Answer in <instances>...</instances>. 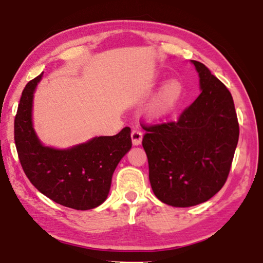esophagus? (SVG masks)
Wrapping results in <instances>:
<instances>
[{"label":"esophagus","instance_id":"34e87169","mask_svg":"<svg viewBox=\"0 0 263 263\" xmlns=\"http://www.w3.org/2000/svg\"><path fill=\"white\" fill-rule=\"evenodd\" d=\"M131 139L133 146H139L142 141V133L139 130H133L131 132Z\"/></svg>","mask_w":263,"mask_h":263}]
</instances>
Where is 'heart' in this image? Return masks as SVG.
<instances>
[{
    "mask_svg": "<svg viewBox=\"0 0 263 263\" xmlns=\"http://www.w3.org/2000/svg\"><path fill=\"white\" fill-rule=\"evenodd\" d=\"M183 96V87L177 80H169L151 101L148 115L153 119H163L173 114Z\"/></svg>",
    "mask_w": 263,
    "mask_h": 263,
    "instance_id": "heart-1",
    "label": "heart"
}]
</instances>
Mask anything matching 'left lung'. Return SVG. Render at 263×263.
I'll return each mask as SVG.
<instances>
[{
	"mask_svg": "<svg viewBox=\"0 0 263 263\" xmlns=\"http://www.w3.org/2000/svg\"><path fill=\"white\" fill-rule=\"evenodd\" d=\"M191 64L201 94L176 123L145 127L142 139L153 193L175 208L206 202L222 188L239 139L229 89L202 62Z\"/></svg>",
	"mask_w": 263,
	"mask_h": 263,
	"instance_id": "left-lung-1",
	"label": "left lung"
}]
</instances>
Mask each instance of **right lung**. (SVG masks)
<instances>
[{
    "label": "right lung",
    "mask_w": 263,
    "mask_h": 263,
    "mask_svg": "<svg viewBox=\"0 0 263 263\" xmlns=\"http://www.w3.org/2000/svg\"><path fill=\"white\" fill-rule=\"evenodd\" d=\"M43 73L26 84L15 118V144L31 183L60 205L90 210L108 198L116 167L132 147L130 127L67 148L44 145L33 127V97Z\"/></svg>",
    "instance_id": "right-lung-1"
}]
</instances>
